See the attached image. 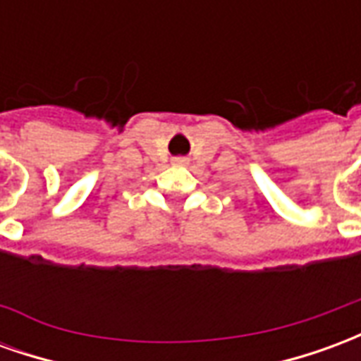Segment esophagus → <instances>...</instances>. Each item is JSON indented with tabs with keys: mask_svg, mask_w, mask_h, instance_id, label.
Here are the masks:
<instances>
[{
	"mask_svg": "<svg viewBox=\"0 0 361 361\" xmlns=\"http://www.w3.org/2000/svg\"><path fill=\"white\" fill-rule=\"evenodd\" d=\"M173 164L176 166H185L188 164V160H185V158H173Z\"/></svg>",
	"mask_w": 361,
	"mask_h": 361,
	"instance_id": "1",
	"label": "esophagus"
}]
</instances>
